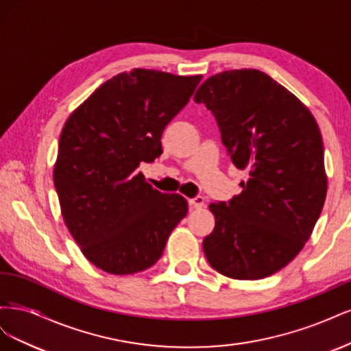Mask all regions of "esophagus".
Listing matches in <instances>:
<instances>
[{
	"label": "esophagus",
	"mask_w": 351,
	"mask_h": 351,
	"mask_svg": "<svg viewBox=\"0 0 351 351\" xmlns=\"http://www.w3.org/2000/svg\"><path fill=\"white\" fill-rule=\"evenodd\" d=\"M189 204H190V206H192V208L199 209V208H202V206L205 205V197L204 196H196L193 199H190Z\"/></svg>",
	"instance_id": "obj_1"
}]
</instances>
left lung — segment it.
Instances as JSON below:
<instances>
[{
    "instance_id": "8db88e82",
    "label": "left lung",
    "mask_w": 351,
    "mask_h": 351,
    "mask_svg": "<svg viewBox=\"0 0 351 351\" xmlns=\"http://www.w3.org/2000/svg\"><path fill=\"white\" fill-rule=\"evenodd\" d=\"M195 101L214 112L232 164L249 171L228 205H209L215 227L205 256L228 278L269 277L299 254L325 204L319 125L295 95L254 69L214 74Z\"/></svg>"
}]
</instances>
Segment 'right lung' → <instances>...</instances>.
I'll return each mask as SVG.
<instances>
[{
	"label": "right lung",
	"instance_id": "right-lung-1",
	"mask_svg": "<svg viewBox=\"0 0 351 351\" xmlns=\"http://www.w3.org/2000/svg\"><path fill=\"white\" fill-rule=\"evenodd\" d=\"M202 76L133 69L102 83L61 130L54 186L61 215L95 267L114 275L151 268L187 214L136 173L162 154L161 136Z\"/></svg>",
	"mask_w": 351,
	"mask_h": 351
}]
</instances>
